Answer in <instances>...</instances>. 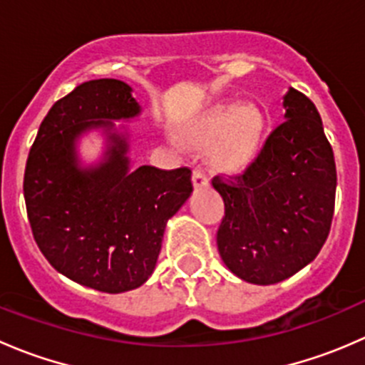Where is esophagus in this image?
I'll list each match as a JSON object with an SVG mask.
<instances>
[{
	"mask_svg": "<svg viewBox=\"0 0 365 365\" xmlns=\"http://www.w3.org/2000/svg\"><path fill=\"white\" fill-rule=\"evenodd\" d=\"M192 182H194V187H205V185H208V176L205 175L203 169H201V168H194Z\"/></svg>",
	"mask_w": 365,
	"mask_h": 365,
	"instance_id": "esophagus-1",
	"label": "esophagus"
}]
</instances>
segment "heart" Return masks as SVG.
I'll return each mask as SVG.
<instances>
[{
	"label": "heart",
	"instance_id": "obj_1",
	"mask_svg": "<svg viewBox=\"0 0 365 365\" xmlns=\"http://www.w3.org/2000/svg\"><path fill=\"white\" fill-rule=\"evenodd\" d=\"M267 134V114L257 106L220 102L197 118L187 130L200 148L213 145V164L226 173L247 169L261 153Z\"/></svg>",
	"mask_w": 365,
	"mask_h": 365
}]
</instances>
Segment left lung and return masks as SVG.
<instances>
[{"label":"left lung","mask_w":365,"mask_h":365,"mask_svg":"<svg viewBox=\"0 0 365 365\" xmlns=\"http://www.w3.org/2000/svg\"><path fill=\"white\" fill-rule=\"evenodd\" d=\"M284 120L244 175L212 185L224 200L217 247L226 267L252 284L295 275L322 251L336 205L332 146L316 106L289 88Z\"/></svg>","instance_id":"left-lung-1"}]
</instances>
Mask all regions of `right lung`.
I'll return each mask as SVG.
<instances>
[{"mask_svg":"<svg viewBox=\"0 0 365 365\" xmlns=\"http://www.w3.org/2000/svg\"><path fill=\"white\" fill-rule=\"evenodd\" d=\"M141 113L132 88L118 79L79 84L60 98L38 128L24 171V201L33 238L46 259L77 284L123 293L148 281L168 220L189 200V168L130 171L114 120ZM104 128L110 145L98 166L81 168L75 141Z\"/></svg>","mask_w":365,"mask_h":365,"instance_id":"obj_1","label":"right lung"}]
</instances>
